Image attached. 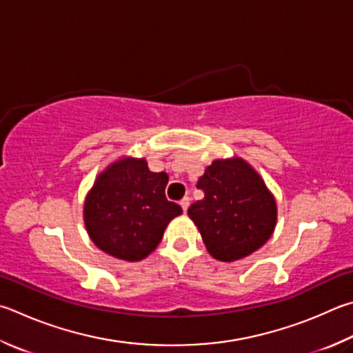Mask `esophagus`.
<instances>
[{"instance_id": "esophagus-1", "label": "esophagus", "mask_w": 353, "mask_h": 353, "mask_svg": "<svg viewBox=\"0 0 353 353\" xmlns=\"http://www.w3.org/2000/svg\"><path fill=\"white\" fill-rule=\"evenodd\" d=\"M181 205H182V208H183V211H187L188 210V207H190V197L188 196H185L182 201H181Z\"/></svg>"}]
</instances>
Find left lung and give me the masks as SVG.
Masks as SVG:
<instances>
[{
  "instance_id": "left-lung-1",
  "label": "left lung",
  "mask_w": 353,
  "mask_h": 353,
  "mask_svg": "<svg viewBox=\"0 0 353 353\" xmlns=\"http://www.w3.org/2000/svg\"><path fill=\"white\" fill-rule=\"evenodd\" d=\"M196 187L203 197L188 216L213 258H245L270 239L276 225V202L258 172L242 159L214 160Z\"/></svg>"
}]
</instances>
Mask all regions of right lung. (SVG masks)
Returning <instances> with one entry per match:
<instances>
[{"mask_svg":"<svg viewBox=\"0 0 353 353\" xmlns=\"http://www.w3.org/2000/svg\"><path fill=\"white\" fill-rule=\"evenodd\" d=\"M166 172H152L143 159H123L101 172L85 202L92 242L123 261H140L162 241L182 207L165 196Z\"/></svg>","mask_w":353,"mask_h":353,"instance_id":"obj_1","label":"right lung"}]
</instances>
